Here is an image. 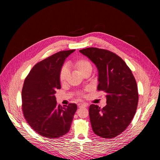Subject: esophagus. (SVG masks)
Here are the masks:
<instances>
[{"instance_id":"esophagus-1","label":"esophagus","mask_w":160,"mask_h":160,"mask_svg":"<svg viewBox=\"0 0 160 160\" xmlns=\"http://www.w3.org/2000/svg\"><path fill=\"white\" fill-rule=\"evenodd\" d=\"M87 104H84V103H80V104H78V107H79V108H87Z\"/></svg>"}]
</instances>
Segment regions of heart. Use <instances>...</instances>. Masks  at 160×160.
I'll list each match as a JSON object with an SVG mask.
<instances>
[{"mask_svg": "<svg viewBox=\"0 0 160 160\" xmlns=\"http://www.w3.org/2000/svg\"><path fill=\"white\" fill-rule=\"evenodd\" d=\"M71 66L76 69L77 71H78L81 74L82 76H84L87 73H91L92 71V65L90 63V61L88 59L81 58H78L71 63ZM69 75L68 70L67 67H63L61 69L60 73H59V81L61 84H65L67 81ZM90 88H87L86 91H89ZM79 97H85V94L83 92H81L79 93Z\"/></svg>", "mask_w": 160, "mask_h": 160, "instance_id": "b5f03b06", "label": "heart"}]
</instances>
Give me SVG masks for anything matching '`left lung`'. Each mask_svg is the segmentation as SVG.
I'll return each mask as SVG.
<instances>
[{"instance_id":"left-lung-1","label":"left lung","mask_w":160,"mask_h":160,"mask_svg":"<svg viewBox=\"0 0 160 160\" xmlns=\"http://www.w3.org/2000/svg\"><path fill=\"white\" fill-rule=\"evenodd\" d=\"M79 52L96 65L97 90L106 93L105 107L90 106L93 131L101 138H115L126 130L136 113L138 102L136 80L125 61L111 51L90 47Z\"/></svg>"}]
</instances>
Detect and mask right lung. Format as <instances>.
Here are the masks:
<instances>
[{
    "label": "right lung",
    "instance_id": "obj_1",
    "mask_svg": "<svg viewBox=\"0 0 160 160\" xmlns=\"http://www.w3.org/2000/svg\"><path fill=\"white\" fill-rule=\"evenodd\" d=\"M73 50L58 52L36 63L24 81L22 109L31 128L42 137L58 138L70 130L77 105L57 104L54 94L61 88L59 73Z\"/></svg>",
    "mask_w": 160,
    "mask_h": 160
}]
</instances>
